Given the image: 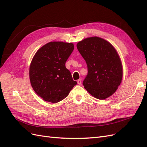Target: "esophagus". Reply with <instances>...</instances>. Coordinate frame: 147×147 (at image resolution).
I'll list each match as a JSON object with an SVG mask.
<instances>
[{
	"instance_id": "obj_1",
	"label": "esophagus",
	"mask_w": 147,
	"mask_h": 147,
	"mask_svg": "<svg viewBox=\"0 0 147 147\" xmlns=\"http://www.w3.org/2000/svg\"><path fill=\"white\" fill-rule=\"evenodd\" d=\"M77 83H78V84H79V85H81V84H82V80L81 79L78 80Z\"/></svg>"
}]
</instances>
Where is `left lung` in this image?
<instances>
[{
  "label": "left lung",
  "instance_id": "left-lung-1",
  "mask_svg": "<svg viewBox=\"0 0 147 147\" xmlns=\"http://www.w3.org/2000/svg\"><path fill=\"white\" fill-rule=\"evenodd\" d=\"M77 47L87 64L88 74L83 82L84 88L99 99L112 95L123 77L122 64L116 50L97 37L84 39Z\"/></svg>",
  "mask_w": 147,
  "mask_h": 147
}]
</instances>
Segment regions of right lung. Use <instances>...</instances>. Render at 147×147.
I'll return each mask as SVG.
<instances>
[{
	"label": "right lung",
	"mask_w": 147,
	"mask_h": 147,
	"mask_svg": "<svg viewBox=\"0 0 147 147\" xmlns=\"http://www.w3.org/2000/svg\"><path fill=\"white\" fill-rule=\"evenodd\" d=\"M74 49L72 43L51 42L35 53L29 68L31 86L45 101L56 103L68 96L74 81L65 62Z\"/></svg>",
	"instance_id": "obj_1"
}]
</instances>
